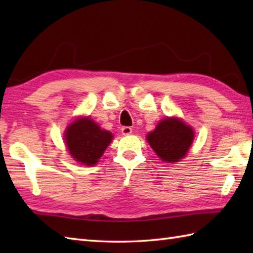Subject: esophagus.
<instances>
[{
    "instance_id": "esophagus-1",
    "label": "esophagus",
    "mask_w": 253,
    "mask_h": 253,
    "mask_svg": "<svg viewBox=\"0 0 253 253\" xmlns=\"http://www.w3.org/2000/svg\"><path fill=\"white\" fill-rule=\"evenodd\" d=\"M132 132V129L131 127H128V126H124L122 128V133L124 136H127V135H130V133Z\"/></svg>"
}]
</instances>
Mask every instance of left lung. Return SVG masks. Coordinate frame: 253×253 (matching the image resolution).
I'll return each instance as SVG.
<instances>
[{
    "mask_svg": "<svg viewBox=\"0 0 253 253\" xmlns=\"http://www.w3.org/2000/svg\"><path fill=\"white\" fill-rule=\"evenodd\" d=\"M193 138L195 132L189 125L177 117H166L148 133L147 140L163 162L176 163L186 157Z\"/></svg>",
    "mask_w": 253,
    "mask_h": 253,
    "instance_id": "1",
    "label": "left lung"
}]
</instances>
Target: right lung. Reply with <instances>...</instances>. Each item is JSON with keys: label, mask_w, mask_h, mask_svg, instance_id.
<instances>
[{"label": "right lung", "mask_w": 253, "mask_h": 253, "mask_svg": "<svg viewBox=\"0 0 253 253\" xmlns=\"http://www.w3.org/2000/svg\"><path fill=\"white\" fill-rule=\"evenodd\" d=\"M112 132L101 127L88 117H79L67 126L64 140L71 157L78 163L95 165L111 143Z\"/></svg>", "instance_id": "obj_1"}]
</instances>
